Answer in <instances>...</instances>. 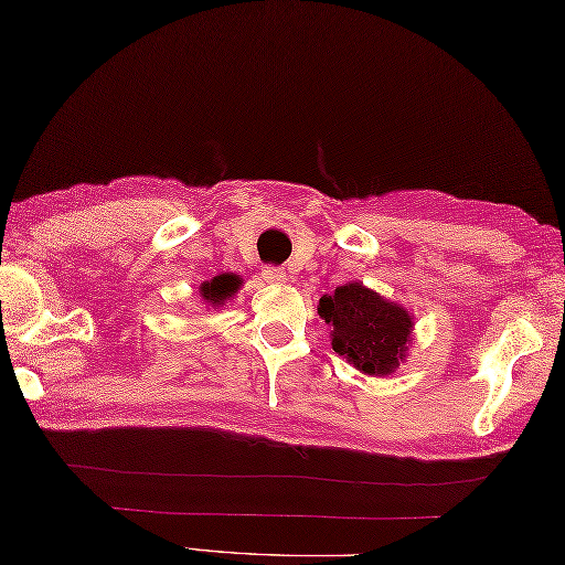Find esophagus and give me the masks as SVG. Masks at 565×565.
Here are the masks:
<instances>
[{
  "label": "esophagus",
  "instance_id": "obj_1",
  "mask_svg": "<svg viewBox=\"0 0 565 565\" xmlns=\"http://www.w3.org/2000/svg\"><path fill=\"white\" fill-rule=\"evenodd\" d=\"M262 279L267 284H284L286 281V271L281 267H264L262 269Z\"/></svg>",
  "mask_w": 565,
  "mask_h": 565
}]
</instances>
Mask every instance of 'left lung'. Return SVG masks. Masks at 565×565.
Returning a JSON list of instances; mask_svg holds the SVG:
<instances>
[{"mask_svg": "<svg viewBox=\"0 0 565 565\" xmlns=\"http://www.w3.org/2000/svg\"><path fill=\"white\" fill-rule=\"evenodd\" d=\"M318 313L332 328V350L369 376L391 374L405 356L411 316L362 284H344L322 296Z\"/></svg>", "mask_w": 565, "mask_h": 565, "instance_id": "left-lung-1", "label": "left lung"}]
</instances>
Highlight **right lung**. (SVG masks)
Segmentation results:
<instances>
[{
    "label": "right lung",
    "mask_w": 565,
    "mask_h": 565,
    "mask_svg": "<svg viewBox=\"0 0 565 565\" xmlns=\"http://www.w3.org/2000/svg\"><path fill=\"white\" fill-rule=\"evenodd\" d=\"M237 286H239V279L235 274H221L209 284L201 286V296L211 303H223L225 298H231L237 291Z\"/></svg>",
    "instance_id": "1"
}]
</instances>
